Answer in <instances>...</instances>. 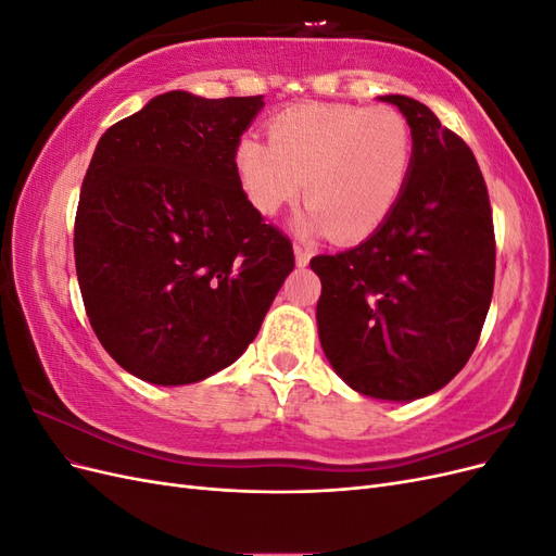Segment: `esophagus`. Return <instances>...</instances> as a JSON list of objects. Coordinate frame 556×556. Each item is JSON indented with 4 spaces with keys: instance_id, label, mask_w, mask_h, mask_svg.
<instances>
[{
    "instance_id": "obj_1",
    "label": "esophagus",
    "mask_w": 556,
    "mask_h": 556,
    "mask_svg": "<svg viewBox=\"0 0 556 556\" xmlns=\"http://www.w3.org/2000/svg\"><path fill=\"white\" fill-rule=\"evenodd\" d=\"M294 257H296V266H308L311 262V250L304 245H296L294 248Z\"/></svg>"
}]
</instances>
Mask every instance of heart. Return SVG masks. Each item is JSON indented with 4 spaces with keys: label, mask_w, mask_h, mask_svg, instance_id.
I'll list each match as a JSON object with an SVG mask.
<instances>
[{
    "label": "heart",
    "mask_w": 556,
    "mask_h": 556,
    "mask_svg": "<svg viewBox=\"0 0 556 556\" xmlns=\"http://www.w3.org/2000/svg\"><path fill=\"white\" fill-rule=\"evenodd\" d=\"M268 143L243 137L233 172L248 201L274 215L301 192V229L359 241L384 225L413 169V129L392 106L296 104L266 125Z\"/></svg>",
    "instance_id": "1"
}]
</instances>
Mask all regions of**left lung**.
I'll return each instance as SVG.
<instances>
[{
	"mask_svg": "<svg viewBox=\"0 0 556 556\" xmlns=\"http://www.w3.org/2000/svg\"><path fill=\"white\" fill-rule=\"evenodd\" d=\"M413 169L394 213L364 243L317 255V331L333 371L382 401L439 392L473 355L494 292L492 206L470 148L417 99Z\"/></svg>",
	"mask_w": 556,
	"mask_h": 556,
	"instance_id": "1",
	"label": "left lung"
}]
</instances>
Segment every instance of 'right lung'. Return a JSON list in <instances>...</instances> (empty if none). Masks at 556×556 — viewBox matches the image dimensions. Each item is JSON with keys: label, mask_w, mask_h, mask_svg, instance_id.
I'll use <instances>...</instances> for the list:
<instances>
[{"label": "right lung", "mask_w": 556, "mask_h": 556, "mask_svg": "<svg viewBox=\"0 0 556 556\" xmlns=\"http://www.w3.org/2000/svg\"><path fill=\"white\" fill-rule=\"evenodd\" d=\"M257 97L157 94L99 139L74 257L99 343L127 374L190 384L237 362L294 268L233 172Z\"/></svg>", "instance_id": "right-lung-1"}]
</instances>
